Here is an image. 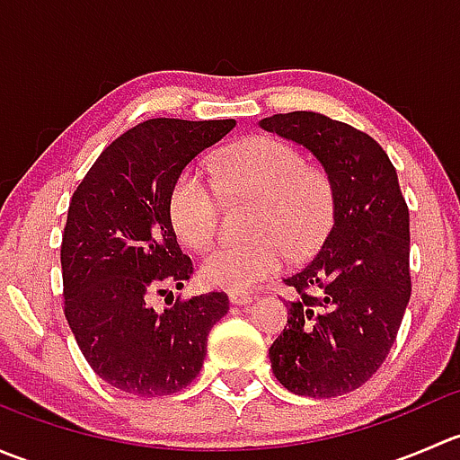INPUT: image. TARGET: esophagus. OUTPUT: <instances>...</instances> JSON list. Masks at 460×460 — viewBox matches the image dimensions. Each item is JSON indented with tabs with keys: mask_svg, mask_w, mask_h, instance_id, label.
Instances as JSON below:
<instances>
[{
	"mask_svg": "<svg viewBox=\"0 0 460 460\" xmlns=\"http://www.w3.org/2000/svg\"><path fill=\"white\" fill-rule=\"evenodd\" d=\"M229 300L234 305H249L253 300V296L247 294V291H231Z\"/></svg>",
	"mask_w": 460,
	"mask_h": 460,
	"instance_id": "34e87169",
	"label": "esophagus"
}]
</instances>
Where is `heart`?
<instances>
[{
	"label": "heart",
	"instance_id": "obj_1",
	"mask_svg": "<svg viewBox=\"0 0 460 460\" xmlns=\"http://www.w3.org/2000/svg\"><path fill=\"white\" fill-rule=\"evenodd\" d=\"M217 184L231 200H253L244 244H222L202 260L208 287L240 291L282 269L287 256L318 252L333 222L329 175L307 164L300 151L278 137L256 136L217 157ZM169 220L175 235L193 249L213 243L220 225V191L202 169L189 166L169 193Z\"/></svg>",
	"mask_w": 460,
	"mask_h": 460
}]
</instances>
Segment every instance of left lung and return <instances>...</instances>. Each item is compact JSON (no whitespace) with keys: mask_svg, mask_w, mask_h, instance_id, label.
<instances>
[{"mask_svg":"<svg viewBox=\"0 0 460 460\" xmlns=\"http://www.w3.org/2000/svg\"><path fill=\"white\" fill-rule=\"evenodd\" d=\"M260 127L307 146L336 198L320 252L285 278L296 298L269 347L273 376L298 396H342L378 372L401 329L411 294L410 208L392 160L367 133L314 111Z\"/></svg>","mask_w":460,"mask_h":460,"instance_id":"left-lung-1","label":"left lung"}]
</instances>
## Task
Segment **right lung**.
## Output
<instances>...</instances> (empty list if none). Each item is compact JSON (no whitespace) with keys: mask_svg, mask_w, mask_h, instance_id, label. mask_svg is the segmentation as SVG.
Returning <instances> with one entry per match:
<instances>
[{"mask_svg":"<svg viewBox=\"0 0 460 460\" xmlns=\"http://www.w3.org/2000/svg\"><path fill=\"white\" fill-rule=\"evenodd\" d=\"M234 127L146 119L106 146L73 193L62 235L64 316L93 372L119 392L151 398L187 387L200 374L208 332L229 312L225 291L173 300L193 262L171 226L169 193L189 162ZM155 295L170 298L164 313L152 309Z\"/></svg>","mask_w":460,"mask_h":460,"instance_id":"1","label":"right lung"}]
</instances>
